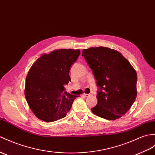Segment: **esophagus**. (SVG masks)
<instances>
[{"instance_id":"34e87169","label":"esophagus","mask_w":155,"mask_h":155,"mask_svg":"<svg viewBox=\"0 0 155 155\" xmlns=\"http://www.w3.org/2000/svg\"><path fill=\"white\" fill-rule=\"evenodd\" d=\"M91 94H84V97H88L89 96H91Z\"/></svg>"}]
</instances>
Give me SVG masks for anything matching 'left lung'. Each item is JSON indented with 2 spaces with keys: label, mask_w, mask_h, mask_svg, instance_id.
Masks as SVG:
<instances>
[{
  "label": "left lung",
  "mask_w": 155,
  "mask_h": 155,
  "mask_svg": "<svg viewBox=\"0 0 155 155\" xmlns=\"http://www.w3.org/2000/svg\"><path fill=\"white\" fill-rule=\"evenodd\" d=\"M100 88L97 105L91 109L96 116L108 120L122 117L137 97V76L129 61L115 49L105 47L82 50Z\"/></svg>",
  "instance_id": "left-lung-1"
}]
</instances>
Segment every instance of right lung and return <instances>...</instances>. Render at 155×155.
I'll use <instances>...</instances> for the list:
<instances>
[{
	"instance_id": "obj_1",
	"label": "right lung",
	"mask_w": 155,
	"mask_h": 155,
	"mask_svg": "<svg viewBox=\"0 0 155 155\" xmlns=\"http://www.w3.org/2000/svg\"><path fill=\"white\" fill-rule=\"evenodd\" d=\"M79 49H61L43 55L32 64L26 78L24 94L35 116L45 122L66 116L77 96L63 92L71 82L70 67Z\"/></svg>"
}]
</instances>
